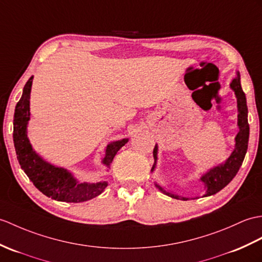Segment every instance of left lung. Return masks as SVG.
<instances>
[{
  "instance_id": "1",
  "label": "left lung",
  "mask_w": 262,
  "mask_h": 262,
  "mask_svg": "<svg viewBox=\"0 0 262 262\" xmlns=\"http://www.w3.org/2000/svg\"><path fill=\"white\" fill-rule=\"evenodd\" d=\"M230 88L234 91L236 103H238V127L239 132L236 134L234 138V149L228 159L219 165L211 167L208 169L202 176L200 178V181L203 182L204 187L206 188V193L203 196H210L213 194L221 191L223 187H226L234 176L238 173L239 168L242 165V162L245 160V156L248 149V142H249V124H248V107H247V98L246 94L243 93L241 82H240V74L236 71L235 77L232 79L230 83ZM157 153H159V145H155L153 155H154V165L150 171L154 172L157 164ZM155 186L159 190L165 194L167 196H171L176 200L187 201L190 198L180 196L178 194H174L169 191H166L165 188L157 184L155 182ZM193 199V198H192Z\"/></svg>"
}]
</instances>
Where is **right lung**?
<instances>
[{
	"label": "right lung",
	"mask_w": 262,
	"mask_h": 262,
	"mask_svg": "<svg viewBox=\"0 0 262 262\" xmlns=\"http://www.w3.org/2000/svg\"><path fill=\"white\" fill-rule=\"evenodd\" d=\"M32 79L33 76L29 79L23 88L21 99L15 106L13 119V142L21 168L28 175L30 181H32L34 186L48 198L61 202L79 203L98 196L107 187V181L97 183H80L68 169L52 165L33 149L28 137ZM127 142L128 138L109 143L101 161L103 165L111 168L115 155Z\"/></svg>",
	"instance_id": "add662e5"
}]
</instances>
